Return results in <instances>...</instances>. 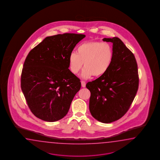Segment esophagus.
<instances>
[{
  "mask_svg": "<svg viewBox=\"0 0 160 160\" xmlns=\"http://www.w3.org/2000/svg\"><path fill=\"white\" fill-rule=\"evenodd\" d=\"M81 83H82V87H83V88H84V87H85V85H86V83H85V82H84V81H82V82H81Z\"/></svg>",
  "mask_w": 160,
  "mask_h": 160,
  "instance_id": "esophagus-1",
  "label": "esophagus"
}]
</instances>
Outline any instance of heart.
Listing matches in <instances>:
<instances>
[{"mask_svg":"<svg viewBox=\"0 0 160 160\" xmlns=\"http://www.w3.org/2000/svg\"><path fill=\"white\" fill-rule=\"evenodd\" d=\"M113 57V49L110 43L87 42L78 46L76 53L70 54L68 58L69 67L72 73L76 75L81 70L84 63L82 78H89L93 75L100 77L110 67Z\"/></svg>","mask_w":160,"mask_h":160,"instance_id":"heart-1","label":"heart"}]
</instances>
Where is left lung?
<instances>
[{
    "mask_svg": "<svg viewBox=\"0 0 160 160\" xmlns=\"http://www.w3.org/2000/svg\"><path fill=\"white\" fill-rule=\"evenodd\" d=\"M113 43L114 57L104 75L86 84L91 92L89 108L93 117L104 123L122 117L128 110L139 85L135 56L118 37L103 39Z\"/></svg>",
    "mask_w": 160,
    "mask_h": 160,
    "instance_id": "8db88e82",
    "label": "left lung"
}]
</instances>
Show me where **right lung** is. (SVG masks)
I'll use <instances>...</instances> for the list:
<instances>
[{"mask_svg":"<svg viewBox=\"0 0 160 160\" xmlns=\"http://www.w3.org/2000/svg\"><path fill=\"white\" fill-rule=\"evenodd\" d=\"M84 34L47 37L28 53L21 80L23 93L36 117L58 121L67 114L81 88L80 80L68 69L69 56Z\"/></svg>","mask_w":160,"mask_h":160,"instance_id":"add662e5","label":"right lung"}]
</instances>
